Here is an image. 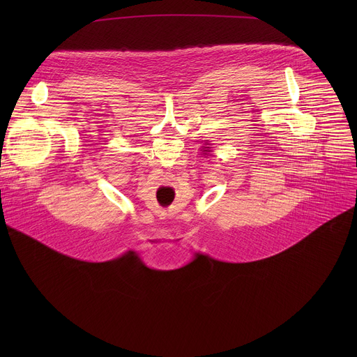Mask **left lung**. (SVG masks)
I'll use <instances>...</instances> for the list:
<instances>
[{
    "label": "left lung",
    "mask_w": 357,
    "mask_h": 357,
    "mask_svg": "<svg viewBox=\"0 0 357 357\" xmlns=\"http://www.w3.org/2000/svg\"><path fill=\"white\" fill-rule=\"evenodd\" d=\"M206 148H209V146H206Z\"/></svg>",
    "instance_id": "obj_1"
}]
</instances>
